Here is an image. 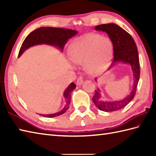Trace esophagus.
Returning a JSON list of instances; mask_svg holds the SVG:
<instances>
[{
    "instance_id": "34e87169",
    "label": "esophagus",
    "mask_w": 156,
    "mask_h": 156,
    "mask_svg": "<svg viewBox=\"0 0 156 156\" xmlns=\"http://www.w3.org/2000/svg\"><path fill=\"white\" fill-rule=\"evenodd\" d=\"M82 83H83V78H82V76H80V77L77 79L76 84H77L78 86H80V85H82Z\"/></svg>"
}]
</instances>
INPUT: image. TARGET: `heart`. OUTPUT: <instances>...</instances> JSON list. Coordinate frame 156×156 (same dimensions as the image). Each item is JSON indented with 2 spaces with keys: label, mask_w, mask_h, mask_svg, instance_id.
<instances>
[{
  "label": "heart",
  "mask_w": 156,
  "mask_h": 156,
  "mask_svg": "<svg viewBox=\"0 0 156 156\" xmlns=\"http://www.w3.org/2000/svg\"><path fill=\"white\" fill-rule=\"evenodd\" d=\"M112 50L113 46L108 37L90 34L82 36L71 45L69 58L76 64L84 62L86 69L95 73L108 64Z\"/></svg>",
  "instance_id": "b5f03b06"
}]
</instances>
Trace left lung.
Returning a JSON list of instances; mask_svg holds the SVG:
<instances>
[{
  "label": "left lung",
  "mask_w": 156,
  "mask_h": 156,
  "mask_svg": "<svg viewBox=\"0 0 156 156\" xmlns=\"http://www.w3.org/2000/svg\"><path fill=\"white\" fill-rule=\"evenodd\" d=\"M96 31L106 32L113 45L114 59L108 68L111 69L118 64H128L131 66L133 76V88L127 97L117 101H106L101 98V92L97 88L95 90L92 101L98 109L105 112L120 110L126 107L133 100L136 92L140 76V59L136 44L131 35L115 23H108L97 25ZM95 81H97L96 78Z\"/></svg>",
  "instance_id": "1"
}]
</instances>
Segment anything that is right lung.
<instances>
[{
    "mask_svg": "<svg viewBox=\"0 0 156 156\" xmlns=\"http://www.w3.org/2000/svg\"><path fill=\"white\" fill-rule=\"evenodd\" d=\"M78 34V31L69 29L56 28V27H40L35 29L30 33L23 41L20 48L18 57L19 58L26 49L34 45L45 44L59 49L62 52L69 39L74 37ZM76 84L74 82L69 84L66 88L64 92V97L65 98V105L61 111L53 114H39L45 117H55L64 114L68 110L70 103L71 92L74 90Z\"/></svg>",
    "mask_w": 156,
    "mask_h": 156,
    "instance_id": "1",
    "label": "right lung"
}]
</instances>
